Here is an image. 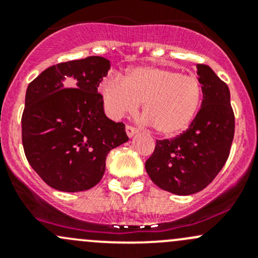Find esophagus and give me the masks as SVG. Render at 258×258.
Masks as SVG:
<instances>
[{
    "label": "esophagus",
    "mask_w": 258,
    "mask_h": 258,
    "mask_svg": "<svg viewBox=\"0 0 258 258\" xmlns=\"http://www.w3.org/2000/svg\"><path fill=\"white\" fill-rule=\"evenodd\" d=\"M126 134H127V136L131 139V137H134L135 135L137 134V128H135L134 126H130V124H127V126H126Z\"/></svg>",
    "instance_id": "esophagus-1"
}]
</instances>
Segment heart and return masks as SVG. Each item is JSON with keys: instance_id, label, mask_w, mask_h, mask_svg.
I'll return each mask as SVG.
<instances>
[{"instance_id": "b5f03b06", "label": "heart", "mask_w": 258, "mask_h": 258, "mask_svg": "<svg viewBox=\"0 0 258 258\" xmlns=\"http://www.w3.org/2000/svg\"><path fill=\"white\" fill-rule=\"evenodd\" d=\"M102 97L113 118L134 113L144 103L145 118L162 136L172 137L189 127L202 102V86L195 76L176 70L140 66L123 80L112 77L103 82Z\"/></svg>"}]
</instances>
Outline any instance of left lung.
<instances>
[{
  "mask_svg": "<svg viewBox=\"0 0 258 258\" xmlns=\"http://www.w3.org/2000/svg\"><path fill=\"white\" fill-rule=\"evenodd\" d=\"M202 103L188 128L172 140H161L146 171L160 188L178 196L202 191L218 175L230 155L235 114L230 90L206 64H197Z\"/></svg>",
  "mask_w": 258,
  "mask_h": 258,
  "instance_id": "left-lung-1",
  "label": "left lung"
}]
</instances>
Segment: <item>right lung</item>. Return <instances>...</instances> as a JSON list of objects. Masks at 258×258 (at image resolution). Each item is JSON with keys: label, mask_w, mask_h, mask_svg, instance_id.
I'll return each mask as SVG.
<instances>
[{"label": "right lung", "mask_w": 258, "mask_h": 258, "mask_svg": "<svg viewBox=\"0 0 258 258\" xmlns=\"http://www.w3.org/2000/svg\"><path fill=\"white\" fill-rule=\"evenodd\" d=\"M111 63L90 56L48 67L28 85L22 144L31 167L52 188L80 192L102 178L106 157L128 141L124 124L103 111L97 92Z\"/></svg>", "instance_id": "1"}]
</instances>
